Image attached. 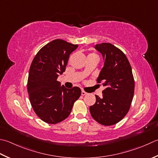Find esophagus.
Here are the masks:
<instances>
[{"label":"esophagus","instance_id":"obj_1","mask_svg":"<svg viewBox=\"0 0 158 158\" xmlns=\"http://www.w3.org/2000/svg\"><path fill=\"white\" fill-rule=\"evenodd\" d=\"M86 94H87V92H85L84 90H82L81 91V95L82 96H84V95H86Z\"/></svg>","mask_w":158,"mask_h":158}]
</instances>
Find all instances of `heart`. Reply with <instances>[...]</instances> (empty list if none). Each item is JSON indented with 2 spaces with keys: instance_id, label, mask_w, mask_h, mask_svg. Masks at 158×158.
I'll return each instance as SVG.
<instances>
[{
  "instance_id": "heart-1",
  "label": "heart",
  "mask_w": 158,
  "mask_h": 158,
  "mask_svg": "<svg viewBox=\"0 0 158 158\" xmlns=\"http://www.w3.org/2000/svg\"><path fill=\"white\" fill-rule=\"evenodd\" d=\"M90 55H95L94 53H92V54H90Z\"/></svg>"
}]
</instances>
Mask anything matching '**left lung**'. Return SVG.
I'll return each mask as SVG.
<instances>
[{"instance_id": "left-lung-1", "label": "left lung", "mask_w": 158, "mask_h": 158, "mask_svg": "<svg viewBox=\"0 0 158 158\" xmlns=\"http://www.w3.org/2000/svg\"><path fill=\"white\" fill-rule=\"evenodd\" d=\"M103 57L104 66L97 79L106 89L103 98L96 95L89 112L96 121L110 126L120 121L129 112L134 94L135 82L131 65L124 52L110 43L95 46Z\"/></svg>"}]
</instances>
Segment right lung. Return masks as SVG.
<instances>
[{"label":"right lung","instance_id":"right-lung-1","mask_svg":"<svg viewBox=\"0 0 158 158\" xmlns=\"http://www.w3.org/2000/svg\"><path fill=\"white\" fill-rule=\"evenodd\" d=\"M78 47L61 39L43 46L31 64L27 91L34 112L48 124H56L70 115L81 89L60 86L57 77L66 70L71 52Z\"/></svg>","mask_w":158,"mask_h":158}]
</instances>
